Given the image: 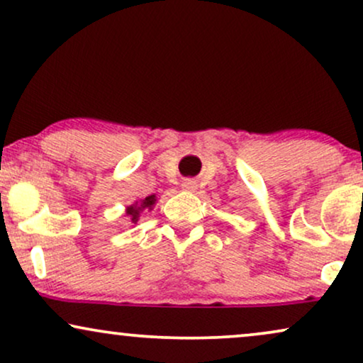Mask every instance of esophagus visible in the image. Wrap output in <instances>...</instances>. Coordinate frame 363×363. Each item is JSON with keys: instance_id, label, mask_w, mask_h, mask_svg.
Listing matches in <instances>:
<instances>
[{"instance_id": "34e87169", "label": "esophagus", "mask_w": 363, "mask_h": 363, "mask_svg": "<svg viewBox=\"0 0 363 363\" xmlns=\"http://www.w3.org/2000/svg\"><path fill=\"white\" fill-rule=\"evenodd\" d=\"M182 188H183V190H185V191H195V190H196V182L185 180V182H183Z\"/></svg>"}]
</instances>
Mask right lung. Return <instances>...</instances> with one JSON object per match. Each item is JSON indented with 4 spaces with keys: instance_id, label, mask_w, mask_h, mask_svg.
I'll list each match as a JSON object with an SVG mask.
<instances>
[{
    "instance_id": "add662e5",
    "label": "right lung",
    "mask_w": 363,
    "mask_h": 363,
    "mask_svg": "<svg viewBox=\"0 0 363 363\" xmlns=\"http://www.w3.org/2000/svg\"><path fill=\"white\" fill-rule=\"evenodd\" d=\"M155 203H157V196L150 195V196H147V199H143V200H140V201H135L133 205L126 206V215L130 216L131 222L136 223V222H138L141 211H143V210H152Z\"/></svg>"
}]
</instances>
